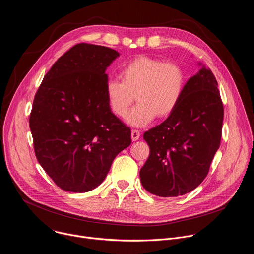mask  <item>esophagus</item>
<instances>
[{
  "instance_id": "1",
  "label": "esophagus",
  "mask_w": 254,
  "mask_h": 254,
  "mask_svg": "<svg viewBox=\"0 0 254 254\" xmlns=\"http://www.w3.org/2000/svg\"><path fill=\"white\" fill-rule=\"evenodd\" d=\"M139 136H140V132L138 130H136V129L131 130V139L132 140H137L139 138Z\"/></svg>"
}]
</instances>
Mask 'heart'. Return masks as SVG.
Returning <instances> with one entry per match:
<instances>
[{"label":"heart","instance_id":"b5f03b06","mask_svg":"<svg viewBox=\"0 0 254 254\" xmlns=\"http://www.w3.org/2000/svg\"><path fill=\"white\" fill-rule=\"evenodd\" d=\"M120 78L106 83L107 104L114 115L125 118L135 97L138 104L127 118L135 127L149 125L156 117L166 119L172 115L187 82L186 72L180 64L146 55L127 61L120 71Z\"/></svg>","mask_w":254,"mask_h":254}]
</instances>
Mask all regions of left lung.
<instances>
[{
    "mask_svg": "<svg viewBox=\"0 0 254 254\" xmlns=\"http://www.w3.org/2000/svg\"><path fill=\"white\" fill-rule=\"evenodd\" d=\"M199 65L173 114L143 133L150 156L139 171L140 182L159 197L182 196L197 188L220 146L224 110L218 83L210 68Z\"/></svg>",
    "mask_w": 254,
    "mask_h": 254,
    "instance_id": "1",
    "label": "left lung"
}]
</instances>
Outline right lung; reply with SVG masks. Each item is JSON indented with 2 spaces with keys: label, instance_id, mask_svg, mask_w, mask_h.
Segmentation results:
<instances>
[{
  "label": "right lung",
  "instance_id": "add662e5",
  "mask_svg": "<svg viewBox=\"0 0 254 254\" xmlns=\"http://www.w3.org/2000/svg\"><path fill=\"white\" fill-rule=\"evenodd\" d=\"M119 56L112 48L77 44L53 64L36 92L29 119L35 155L64 191L99 186L131 142L130 128L105 96V70Z\"/></svg>",
  "mask_w": 254,
  "mask_h": 254
}]
</instances>
